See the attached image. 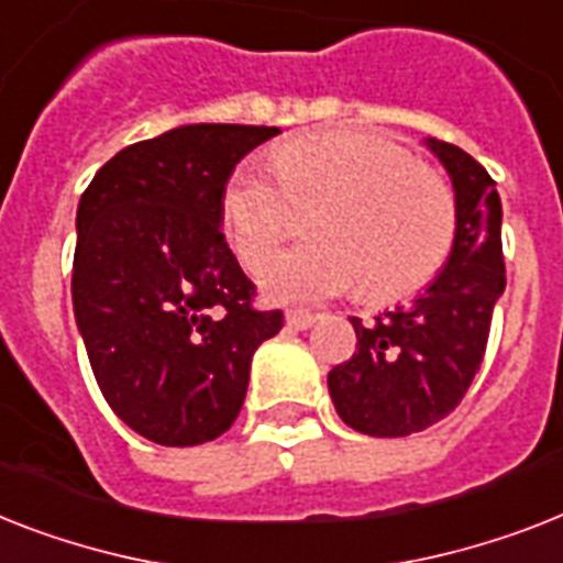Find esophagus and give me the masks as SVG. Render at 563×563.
<instances>
[{
  "label": "esophagus",
  "mask_w": 563,
  "mask_h": 563,
  "mask_svg": "<svg viewBox=\"0 0 563 563\" xmlns=\"http://www.w3.org/2000/svg\"><path fill=\"white\" fill-rule=\"evenodd\" d=\"M314 321H318V314L303 312V309H291V312H286V327L297 329V332H303V329H309Z\"/></svg>",
  "instance_id": "34e87169"
}]
</instances>
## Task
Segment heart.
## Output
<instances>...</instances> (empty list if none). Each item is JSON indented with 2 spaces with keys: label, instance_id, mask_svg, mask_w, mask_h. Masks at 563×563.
<instances>
[{
  "label": "heart",
  "instance_id": "b5f03b06",
  "mask_svg": "<svg viewBox=\"0 0 563 563\" xmlns=\"http://www.w3.org/2000/svg\"><path fill=\"white\" fill-rule=\"evenodd\" d=\"M274 185L257 167L228 176L219 225L245 268H260L290 230L295 209L318 207L303 250L260 274L274 303H314L358 283L367 300H399L431 283L454 249V194L405 150L364 132L286 141L272 153Z\"/></svg>",
  "mask_w": 563,
  "mask_h": 563
}]
</instances>
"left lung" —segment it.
<instances>
[{"mask_svg":"<svg viewBox=\"0 0 563 563\" xmlns=\"http://www.w3.org/2000/svg\"><path fill=\"white\" fill-rule=\"evenodd\" d=\"M454 187L456 236L445 266L408 306L350 318L353 358L329 373L338 416L367 437H410L463 401L483 364L492 312L506 289L504 208L483 164L445 141L424 139Z\"/></svg>","mask_w":563,"mask_h":563,"instance_id":"obj_1","label":"left lung"}]
</instances>
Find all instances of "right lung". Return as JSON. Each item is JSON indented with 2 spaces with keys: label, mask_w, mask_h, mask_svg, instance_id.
Returning <instances> with one entry per match:
<instances>
[{
  "label": "right lung",
  "mask_w": 563,
  "mask_h": 563,
  "mask_svg": "<svg viewBox=\"0 0 563 563\" xmlns=\"http://www.w3.org/2000/svg\"><path fill=\"white\" fill-rule=\"evenodd\" d=\"M277 126L187 123L112 155L77 205L71 303L109 408L158 445L234 424L283 312L251 306L219 225L228 176Z\"/></svg>",
  "instance_id": "1"
}]
</instances>
